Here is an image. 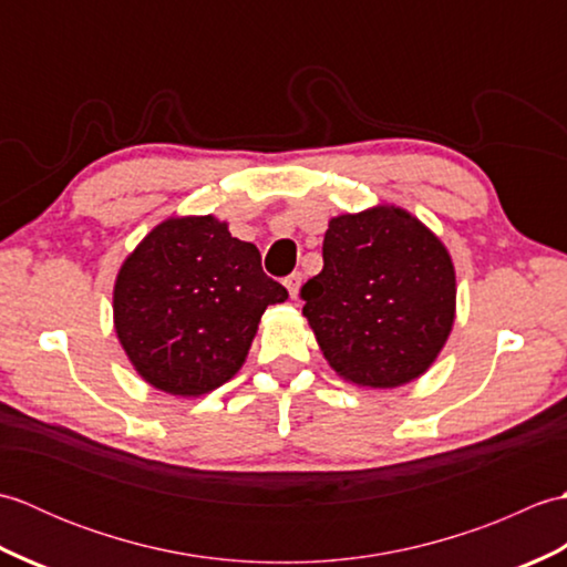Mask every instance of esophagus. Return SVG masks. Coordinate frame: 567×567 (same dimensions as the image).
Segmentation results:
<instances>
[{
    "instance_id": "1",
    "label": "esophagus",
    "mask_w": 567,
    "mask_h": 567,
    "mask_svg": "<svg viewBox=\"0 0 567 567\" xmlns=\"http://www.w3.org/2000/svg\"><path fill=\"white\" fill-rule=\"evenodd\" d=\"M299 285H302V272H292L290 277H285V287L292 299H297L299 295Z\"/></svg>"
}]
</instances>
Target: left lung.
<instances>
[{"label": "left lung", "mask_w": 567, "mask_h": 567, "mask_svg": "<svg viewBox=\"0 0 567 567\" xmlns=\"http://www.w3.org/2000/svg\"><path fill=\"white\" fill-rule=\"evenodd\" d=\"M299 295L323 358L360 388H400L424 375L455 319L449 250L390 204L331 219L323 270Z\"/></svg>", "instance_id": "1"}]
</instances>
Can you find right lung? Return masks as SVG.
<instances>
[{
  "label": "right lung",
  "instance_id": "right-lung-1",
  "mask_svg": "<svg viewBox=\"0 0 567 567\" xmlns=\"http://www.w3.org/2000/svg\"><path fill=\"white\" fill-rule=\"evenodd\" d=\"M285 299V287L262 272L258 248L224 221L173 216L118 270L114 329L155 390L199 396L236 375L262 311Z\"/></svg>",
  "mask_w": 567,
  "mask_h": 567
}]
</instances>
